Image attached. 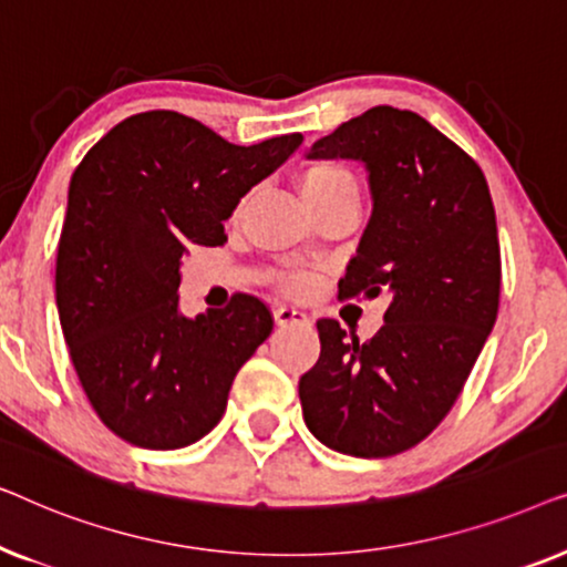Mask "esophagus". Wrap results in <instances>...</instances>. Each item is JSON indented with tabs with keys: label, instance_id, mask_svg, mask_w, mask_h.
I'll return each mask as SVG.
<instances>
[{
	"label": "esophagus",
	"instance_id": "esophagus-1",
	"mask_svg": "<svg viewBox=\"0 0 567 567\" xmlns=\"http://www.w3.org/2000/svg\"><path fill=\"white\" fill-rule=\"evenodd\" d=\"M274 317H276V324H301L307 322V312L299 307H291V305H281L274 309Z\"/></svg>",
	"mask_w": 567,
	"mask_h": 567
}]
</instances>
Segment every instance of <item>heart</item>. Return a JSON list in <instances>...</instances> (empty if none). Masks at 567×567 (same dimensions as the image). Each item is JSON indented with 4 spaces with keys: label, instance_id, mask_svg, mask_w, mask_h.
<instances>
[{
    "label": "heart",
    "instance_id": "heart-1",
    "mask_svg": "<svg viewBox=\"0 0 567 567\" xmlns=\"http://www.w3.org/2000/svg\"><path fill=\"white\" fill-rule=\"evenodd\" d=\"M301 190L309 200V206L315 212H320L328 204H336V200L353 198L359 200V177L353 175V169H348L340 162H312L307 165L305 173H301ZM247 208V196H243L231 206L229 221H237L239 216L245 214ZM317 284V276L309 274V270H286V274L278 276V286L289 293H307Z\"/></svg>",
    "mask_w": 567,
    "mask_h": 567
}]
</instances>
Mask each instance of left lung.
Returning <instances> with one entry per match:
<instances>
[{"mask_svg": "<svg viewBox=\"0 0 567 567\" xmlns=\"http://www.w3.org/2000/svg\"><path fill=\"white\" fill-rule=\"evenodd\" d=\"M312 159H361L371 212L338 297H384L367 343L317 320L320 359L299 379L307 429L340 454L408 452L460 398L501 301V245L483 169L413 111L377 105L315 142Z\"/></svg>", "mask_w": 567, "mask_h": 567, "instance_id": "obj_1", "label": "left lung"}]
</instances>
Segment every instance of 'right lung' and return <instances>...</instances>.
<instances>
[{"label": "right lung", "instance_id": "add662e5", "mask_svg": "<svg viewBox=\"0 0 567 567\" xmlns=\"http://www.w3.org/2000/svg\"><path fill=\"white\" fill-rule=\"evenodd\" d=\"M301 134L229 144L175 111L113 126L69 183L56 307L92 410L142 449H183L227 410L243 363L274 330L266 301L235 293L196 320L177 312L181 258L227 243L224 221Z\"/></svg>", "mask_w": 567, "mask_h": 567}]
</instances>
